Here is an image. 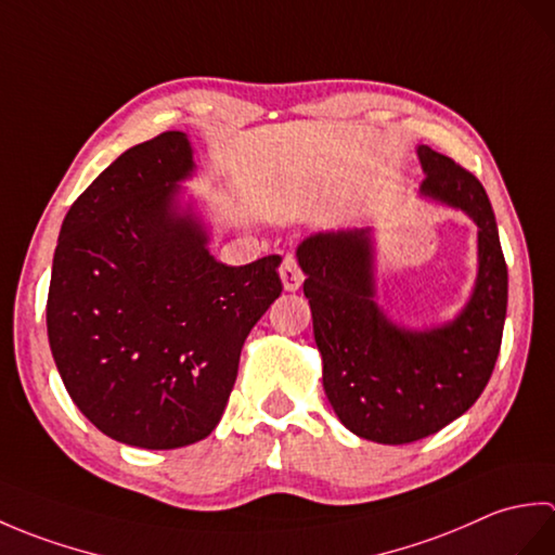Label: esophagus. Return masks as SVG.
I'll return each mask as SVG.
<instances>
[{
    "label": "esophagus",
    "mask_w": 555,
    "mask_h": 555,
    "mask_svg": "<svg viewBox=\"0 0 555 555\" xmlns=\"http://www.w3.org/2000/svg\"><path fill=\"white\" fill-rule=\"evenodd\" d=\"M302 269L298 264L296 255H286L284 262H281V281H284L286 291H298L302 286Z\"/></svg>",
    "instance_id": "1"
}]
</instances>
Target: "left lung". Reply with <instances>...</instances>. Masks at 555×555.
I'll use <instances>...</instances> for the list:
<instances>
[{"mask_svg":"<svg viewBox=\"0 0 555 555\" xmlns=\"http://www.w3.org/2000/svg\"><path fill=\"white\" fill-rule=\"evenodd\" d=\"M417 152L422 193L479 227L477 286L455 322L410 334L386 320L372 300L367 231L320 233L298 247L328 403L352 434L388 446L441 431L475 405L496 367L508 308V267L485 185L451 157L427 145Z\"/></svg>","mask_w":555,"mask_h":555,"instance_id":"1","label":"left lung"}]
</instances>
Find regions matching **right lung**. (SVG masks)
Segmentation results:
<instances>
[{"label": "right lung", "instance_id": "right-lung-1", "mask_svg": "<svg viewBox=\"0 0 555 555\" xmlns=\"http://www.w3.org/2000/svg\"><path fill=\"white\" fill-rule=\"evenodd\" d=\"M193 171L185 133L112 162L70 205L47 296V336L70 400L112 439L169 451L217 427L250 328L284 284L279 255L217 262L173 211Z\"/></svg>", "mask_w": 555, "mask_h": 555}]
</instances>
